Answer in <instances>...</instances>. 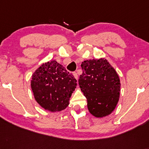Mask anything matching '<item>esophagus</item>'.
<instances>
[{
    "mask_svg": "<svg viewBox=\"0 0 149 149\" xmlns=\"http://www.w3.org/2000/svg\"><path fill=\"white\" fill-rule=\"evenodd\" d=\"M73 76H74V78H76L77 80H78V74H77V73H73Z\"/></svg>",
    "mask_w": 149,
    "mask_h": 149,
    "instance_id": "1",
    "label": "esophagus"
}]
</instances>
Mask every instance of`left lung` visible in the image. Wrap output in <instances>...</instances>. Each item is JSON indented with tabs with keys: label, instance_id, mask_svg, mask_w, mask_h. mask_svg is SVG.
<instances>
[{
	"label": "left lung",
	"instance_id": "8db88e82",
	"mask_svg": "<svg viewBox=\"0 0 149 149\" xmlns=\"http://www.w3.org/2000/svg\"><path fill=\"white\" fill-rule=\"evenodd\" d=\"M81 67L83 73L78 83L87 99L89 112L98 118L110 115L120 98L118 73L105 58L85 60Z\"/></svg>",
	"mask_w": 149,
	"mask_h": 149
}]
</instances>
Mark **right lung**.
I'll return each instance as SVG.
<instances>
[{
  "instance_id": "add662e5",
  "label": "right lung",
  "mask_w": 149,
  "mask_h": 149,
  "mask_svg": "<svg viewBox=\"0 0 149 149\" xmlns=\"http://www.w3.org/2000/svg\"><path fill=\"white\" fill-rule=\"evenodd\" d=\"M77 80L57 61L43 63L34 71L31 87L34 98L49 112H59L69 106Z\"/></svg>"
}]
</instances>
